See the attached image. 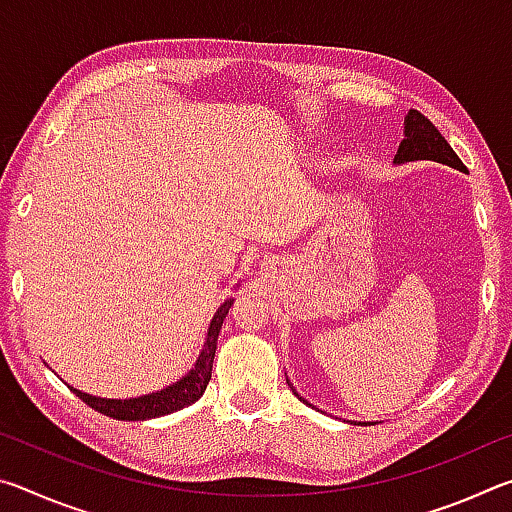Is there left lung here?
I'll list each match as a JSON object with an SVG mask.
<instances>
[{
	"label": "left lung",
	"instance_id": "8db88e82",
	"mask_svg": "<svg viewBox=\"0 0 512 512\" xmlns=\"http://www.w3.org/2000/svg\"><path fill=\"white\" fill-rule=\"evenodd\" d=\"M413 160H433V162H443V164H447V167H454L458 171L465 169V164L454 153V149L449 146L445 137L440 135L438 128L433 126L431 121L418 110H411L409 115H406L404 140L395 155L397 164L413 162ZM298 400L305 402L300 395H298Z\"/></svg>",
	"mask_w": 512,
	"mask_h": 512
}]
</instances>
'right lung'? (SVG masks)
<instances>
[{
  "mask_svg": "<svg viewBox=\"0 0 512 512\" xmlns=\"http://www.w3.org/2000/svg\"><path fill=\"white\" fill-rule=\"evenodd\" d=\"M232 307V300H225L223 305L216 311L210 325V332H207V341L203 345L201 357H198L196 366L187 372V375L171 384L164 391L133 397V400H106V397H92L88 393H81L72 388L76 397L92 406L94 411L108 415L112 420H149V418H160V415H169L173 411L185 409V406L194 404L201 400L207 384L212 379V363H214V352H216V339H219L223 318Z\"/></svg>",
  "mask_w": 512,
  "mask_h": 512,
  "instance_id": "obj_1",
  "label": "right lung"
}]
</instances>
